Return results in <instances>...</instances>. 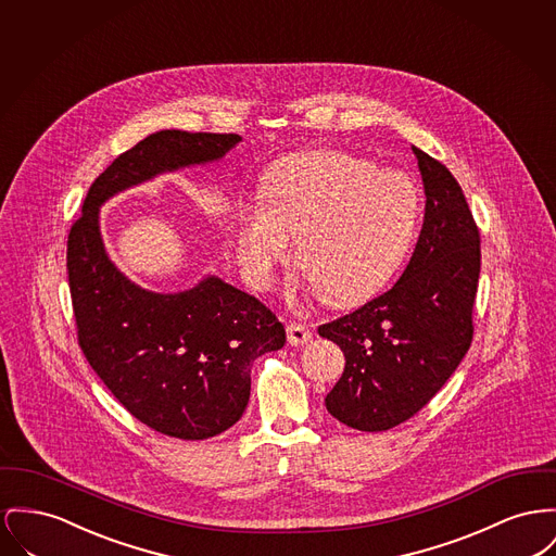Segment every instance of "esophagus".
Masks as SVG:
<instances>
[{
  "label": "esophagus",
  "instance_id": "esophagus-1",
  "mask_svg": "<svg viewBox=\"0 0 556 556\" xmlns=\"http://www.w3.org/2000/svg\"><path fill=\"white\" fill-rule=\"evenodd\" d=\"M311 338H313V329L306 324H298V321L288 324V342L290 344L300 346V344H306Z\"/></svg>",
  "mask_w": 556,
  "mask_h": 556
}]
</instances>
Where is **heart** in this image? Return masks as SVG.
Returning a JSON list of instances; mask_svg holds the SVG:
<instances>
[{
    "instance_id": "obj_1",
    "label": "heart",
    "mask_w": 556,
    "mask_h": 556,
    "mask_svg": "<svg viewBox=\"0 0 556 556\" xmlns=\"http://www.w3.org/2000/svg\"><path fill=\"white\" fill-rule=\"evenodd\" d=\"M262 205L239 214V258L266 288L290 256L317 295L349 306L374 294L405 258L420 223L422 195L412 176L342 151H308L270 165Z\"/></svg>"
}]
</instances>
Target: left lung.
<instances>
[{
  "label": "left lung",
  "instance_id": "1",
  "mask_svg": "<svg viewBox=\"0 0 556 556\" xmlns=\"http://www.w3.org/2000/svg\"><path fill=\"white\" fill-rule=\"evenodd\" d=\"M425 182V225L389 292L319 326L344 353L326 396L342 425L378 432L416 416L456 371L472 342L481 235L452 172L414 147Z\"/></svg>",
  "mask_w": 556,
  "mask_h": 556
}]
</instances>
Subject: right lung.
I'll list each match as a JSON object with an SVG mask.
<instances>
[{
	"label": "right lung",
	"instance_id": "1",
	"mask_svg": "<svg viewBox=\"0 0 556 556\" xmlns=\"http://www.w3.org/2000/svg\"><path fill=\"white\" fill-rule=\"evenodd\" d=\"M241 136L162 130L122 153L92 182L66 241L77 342L104 387L142 425L199 441L235 425L250 369L286 344V327L256 295L218 277L180 294L147 292L109 261L99 207L167 169L220 160Z\"/></svg>",
	"mask_w": 556,
	"mask_h": 556
}]
</instances>
